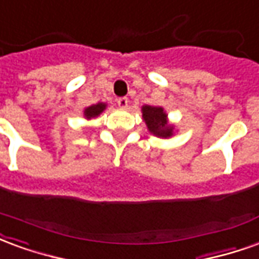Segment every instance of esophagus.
I'll return each instance as SVG.
<instances>
[{"label": "esophagus", "instance_id": "esophagus-1", "mask_svg": "<svg viewBox=\"0 0 259 259\" xmlns=\"http://www.w3.org/2000/svg\"><path fill=\"white\" fill-rule=\"evenodd\" d=\"M118 105L120 108H127V105H129V100L126 98V97H122V98H118Z\"/></svg>", "mask_w": 259, "mask_h": 259}]
</instances>
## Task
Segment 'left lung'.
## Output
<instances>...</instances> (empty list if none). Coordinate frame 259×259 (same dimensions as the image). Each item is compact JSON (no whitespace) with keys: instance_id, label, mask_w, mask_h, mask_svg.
<instances>
[{"instance_id":"obj_1","label":"left lung","mask_w":259,"mask_h":259,"mask_svg":"<svg viewBox=\"0 0 259 259\" xmlns=\"http://www.w3.org/2000/svg\"><path fill=\"white\" fill-rule=\"evenodd\" d=\"M143 120L147 126V130L159 139H170L175 135V126L168 119V113L162 107L154 105H143L141 107Z\"/></svg>"}]
</instances>
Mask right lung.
Returning a JSON list of instances; mask_svg holds the SVG:
<instances>
[{
  "label": "right lung",
  "instance_id": "add662e5",
  "mask_svg": "<svg viewBox=\"0 0 259 259\" xmlns=\"http://www.w3.org/2000/svg\"><path fill=\"white\" fill-rule=\"evenodd\" d=\"M107 109V104L105 102H98V104H94V105H90L83 109V116H84L87 120H91V119L100 116L104 111Z\"/></svg>",
  "mask_w": 259,
  "mask_h": 259
}]
</instances>
